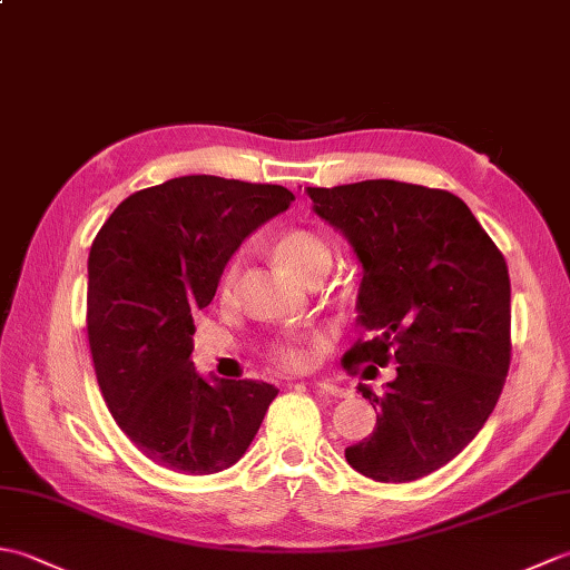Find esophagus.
Masks as SVG:
<instances>
[{
	"instance_id": "obj_1",
	"label": "esophagus",
	"mask_w": 570,
	"mask_h": 570,
	"mask_svg": "<svg viewBox=\"0 0 570 570\" xmlns=\"http://www.w3.org/2000/svg\"><path fill=\"white\" fill-rule=\"evenodd\" d=\"M316 390L323 392V394H328V396H341V399L350 394L345 386H337V384H331V382H316Z\"/></svg>"
}]
</instances>
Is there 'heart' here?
Segmentation results:
<instances>
[{
	"label": "heart",
	"instance_id": "b5f03b06",
	"mask_svg": "<svg viewBox=\"0 0 570 570\" xmlns=\"http://www.w3.org/2000/svg\"><path fill=\"white\" fill-rule=\"evenodd\" d=\"M274 257L282 262L288 272L306 278L316 272H328L333 262V249L316 229L308 227H288L282 229L272 242ZM237 276V264L233 262L225 269L220 278V296L227 298L233 292ZM266 357H269L276 367L282 370H306L313 357H316V337L306 333H286L278 335L276 341L266 347Z\"/></svg>",
	"mask_w": 570,
	"mask_h": 570
}]
</instances>
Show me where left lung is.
Wrapping results in <instances>:
<instances>
[{
	"mask_svg": "<svg viewBox=\"0 0 570 570\" xmlns=\"http://www.w3.org/2000/svg\"><path fill=\"white\" fill-rule=\"evenodd\" d=\"M306 193L362 264L357 323L370 341L343 365H399L384 394L357 386L377 426L345 448L347 463L377 482L431 475L475 439L502 394L512 357L507 262L448 190L377 178Z\"/></svg>",
	"mask_w": 570,
	"mask_h": 570,
	"instance_id": "8db88e82",
	"label": "left lung"
}]
</instances>
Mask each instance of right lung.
<instances>
[{
  "mask_svg": "<svg viewBox=\"0 0 570 570\" xmlns=\"http://www.w3.org/2000/svg\"><path fill=\"white\" fill-rule=\"evenodd\" d=\"M292 200L284 186L180 176L131 193L95 237V374L117 426L156 465L184 475L235 465L278 394L257 380H203L190 362L193 316L245 237Z\"/></svg>",
  "mask_w": 570,
  "mask_h": 570,
  "instance_id": "1",
  "label": "right lung"
}]
</instances>
